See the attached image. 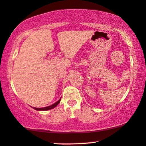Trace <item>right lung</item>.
Instances as JSON below:
<instances>
[{
	"mask_svg": "<svg viewBox=\"0 0 146 146\" xmlns=\"http://www.w3.org/2000/svg\"><path fill=\"white\" fill-rule=\"evenodd\" d=\"M60 99H61V98L57 102H56L55 103H54V104H52V105H50V106H48V107H45V108H33V109H34V110H37V111H46V110H52V109L54 108L55 107H56L59 104V103L60 102Z\"/></svg>",
	"mask_w": 146,
	"mask_h": 146,
	"instance_id": "obj_1",
	"label": "right lung"
}]
</instances>
